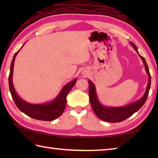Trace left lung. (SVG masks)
Listing matches in <instances>:
<instances>
[{"label": "left lung", "instance_id": "1", "mask_svg": "<svg viewBox=\"0 0 158 158\" xmlns=\"http://www.w3.org/2000/svg\"><path fill=\"white\" fill-rule=\"evenodd\" d=\"M130 44L134 47V49L136 50V52L139 56L141 59L142 60L143 63L145 66V69L146 71V73L148 76V82L147 84L146 90L144 95L141 97L139 100L135 102L131 103L128 105H125L123 106H106L102 105L98 100L97 93H96V89L93 83L89 80V98H90V102L91 106L93 108V110L94 111L95 114H96L99 118L102 120L104 121L109 122V123H118L121 122L124 120L127 119V118L130 117L132 114H134L135 112H137L138 110L141 108L145 102L147 98L148 95V92L151 88V74L149 73L148 67L146 62L145 59L143 56L139 53L137 47L136 45L133 43V42H130Z\"/></svg>", "mask_w": 158, "mask_h": 158}]
</instances>
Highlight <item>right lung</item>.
I'll return each mask as SVG.
<instances>
[{
	"label": "right lung",
	"mask_w": 158,
	"mask_h": 158,
	"mask_svg": "<svg viewBox=\"0 0 158 158\" xmlns=\"http://www.w3.org/2000/svg\"><path fill=\"white\" fill-rule=\"evenodd\" d=\"M22 47H21V49ZM19 50L17 51L13 56L11 65H10V73L8 79L10 90L16 106L23 113L35 119L46 121H51L56 119L64 111L67 103V96L70 91L72 88L75 84L77 79L76 78L74 79L73 81H69L64 85L58 95L49 102L43 104H31L27 102L18 95L17 92L15 91L12 82L14 63L15 58Z\"/></svg>",
	"instance_id": "obj_1"
}]
</instances>
